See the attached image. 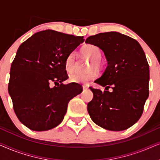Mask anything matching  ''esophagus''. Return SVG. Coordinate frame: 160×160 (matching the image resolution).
Here are the masks:
<instances>
[{"label": "esophagus", "mask_w": 160, "mask_h": 160, "mask_svg": "<svg viewBox=\"0 0 160 160\" xmlns=\"http://www.w3.org/2000/svg\"><path fill=\"white\" fill-rule=\"evenodd\" d=\"M83 90H87V89H88V87L85 86V85H83Z\"/></svg>", "instance_id": "obj_1"}]
</instances>
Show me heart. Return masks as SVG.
<instances>
[{
    "label": "heart",
    "mask_w": 160,
    "mask_h": 160,
    "mask_svg": "<svg viewBox=\"0 0 160 160\" xmlns=\"http://www.w3.org/2000/svg\"><path fill=\"white\" fill-rule=\"evenodd\" d=\"M83 55L87 57L91 60L89 69L94 68L99 69L102 66V52L97 46L93 44H88L83 48L82 50ZM76 65V54L72 52L69 54L65 59V70L69 73L75 69ZM97 77L95 71H92L86 74H80L78 73H73L69 76V80L75 84H87L92 80H94Z\"/></svg>",
    "instance_id": "1"
}]
</instances>
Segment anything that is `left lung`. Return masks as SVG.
<instances>
[{
    "instance_id": "1",
    "label": "left lung",
    "mask_w": 160,
    "mask_h": 160,
    "mask_svg": "<svg viewBox=\"0 0 160 160\" xmlns=\"http://www.w3.org/2000/svg\"><path fill=\"white\" fill-rule=\"evenodd\" d=\"M85 43L102 49L108 62L96 80L105 87L104 92L90 88L93 98L87 111L92 120L108 130L130 128L141 118L149 94V66L143 49L136 40L118 32L89 36Z\"/></svg>"
}]
</instances>
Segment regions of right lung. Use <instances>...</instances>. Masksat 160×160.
Listing matches in <instances>:
<instances>
[{"label": "right lung", "instance_id": "right-lung-1", "mask_svg": "<svg viewBox=\"0 0 160 160\" xmlns=\"http://www.w3.org/2000/svg\"><path fill=\"white\" fill-rule=\"evenodd\" d=\"M84 41L83 36L46 30L19 46L11 66L8 92L17 118L30 130L59 125L70 100L82 92L79 84L62 82L68 78L65 59ZM51 81L57 87L50 88Z\"/></svg>", "mask_w": 160, "mask_h": 160}]
</instances>
